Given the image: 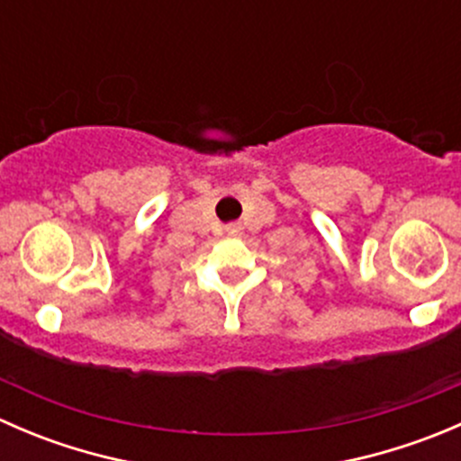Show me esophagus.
<instances>
[{
  "label": "esophagus",
  "mask_w": 461,
  "mask_h": 461,
  "mask_svg": "<svg viewBox=\"0 0 461 461\" xmlns=\"http://www.w3.org/2000/svg\"><path fill=\"white\" fill-rule=\"evenodd\" d=\"M227 234H230V236L240 234V227L239 225H230V227H227Z\"/></svg>",
  "instance_id": "1"
}]
</instances>
